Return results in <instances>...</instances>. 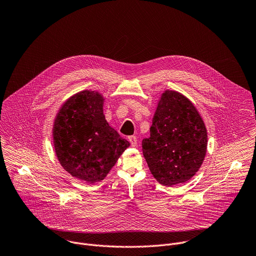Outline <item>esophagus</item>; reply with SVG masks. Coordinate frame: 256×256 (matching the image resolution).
Instances as JSON below:
<instances>
[{
    "label": "esophagus",
    "mask_w": 256,
    "mask_h": 256,
    "mask_svg": "<svg viewBox=\"0 0 256 256\" xmlns=\"http://www.w3.org/2000/svg\"><path fill=\"white\" fill-rule=\"evenodd\" d=\"M128 140H130V142L132 144V147H136V146L138 144V138H136V136H128Z\"/></svg>",
    "instance_id": "34e87169"
}]
</instances>
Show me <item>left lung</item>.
Returning a JSON list of instances; mask_svg holds the SVG:
<instances>
[{"label":"left lung","mask_w":256,"mask_h":256,"mask_svg":"<svg viewBox=\"0 0 256 256\" xmlns=\"http://www.w3.org/2000/svg\"><path fill=\"white\" fill-rule=\"evenodd\" d=\"M142 154L154 178L172 186L188 181L200 168L208 148V132L194 104L184 94L165 90L158 101L150 136Z\"/></svg>","instance_id":"1"}]
</instances>
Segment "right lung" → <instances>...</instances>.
I'll return each instance as SVG.
<instances>
[{
    "label": "right lung",
    "mask_w": 256,
    "mask_h": 256,
    "mask_svg": "<svg viewBox=\"0 0 256 256\" xmlns=\"http://www.w3.org/2000/svg\"><path fill=\"white\" fill-rule=\"evenodd\" d=\"M104 100L98 91L74 94L58 109L52 126L60 164L90 184L103 180L130 144L105 120Z\"/></svg>",
    "instance_id": "1"
}]
</instances>
